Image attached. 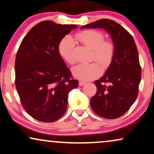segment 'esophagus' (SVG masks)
<instances>
[{"label":"esophagus","instance_id":"obj_1","mask_svg":"<svg viewBox=\"0 0 154 154\" xmlns=\"http://www.w3.org/2000/svg\"><path fill=\"white\" fill-rule=\"evenodd\" d=\"M85 84H86V82H83V81H79V86H83V85H85Z\"/></svg>","mask_w":154,"mask_h":154}]
</instances>
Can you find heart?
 I'll list each match as a JSON object with an SVG mask.
<instances>
[{
    "mask_svg": "<svg viewBox=\"0 0 154 154\" xmlns=\"http://www.w3.org/2000/svg\"><path fill=\"white\" fill-rule=\"evenodd\" d=\"M82 43L93 50L92 59L100 64L103 69L109 67L114 56V46L112 42L104 41V37L102 32L93 30H84L77 35ZM75 42L70 37L62 39L58 45V52L61 57L67 63L73 65L75 63ZM72 75L75 78L82 81H88L96 78L101 73L98 64L78 65L72 68Z\"/></svg>",
    "mask_w": 154,
    "mask_h": 154,
    "instance_id": "obj_1",
    "label": "heart"
}]
</instances>
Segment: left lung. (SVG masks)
<instances>
[{
	"instance_id": "1",
	"label": "left lung",
	"mask_w": 154,
	"mask_h": 154,
	"mask_svg": "<svg viewBox=\"0 0 154 154\" xmlns=\"http://www.w3.org/2000/svg\"><path fill=\"white\" fill-rule=\"evenodd\" d=\"M82 28L104 29L110 35L114 56L104 75L94 82L97 90L90 104L92 110L103 118L120 117L135 102L141 81L139 52L133 37L122 25L109 19H101Z\"/></svg>"
}]
</instances>
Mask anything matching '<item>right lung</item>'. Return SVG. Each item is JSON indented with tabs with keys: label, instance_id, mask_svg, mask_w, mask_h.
<instances>
[{
	"label": "right lung",
	"instance_id": "add662e5",
	"mask_svg": "<svg viewBox=\"0 0 154 154\" xmlns=\"http://www.w3.org/2000/svg\"><path fill=\"white\" fill-rule=\"evenodd\" d=\"M77 27L45 20L25 35L15 63V87L29 115L42 122L57 121L65 114L68 94L78 87L58 52L66 35Z\"/></svg>",
	"mask_w": 154,
	"mask_h": 154
}]
</instances>
